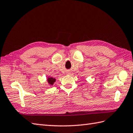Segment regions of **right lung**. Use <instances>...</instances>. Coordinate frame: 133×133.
I'll list each match as a JSON object with an SVG mask.
<instances>
[{"mask_svg": "<svg viewBox=\"0 0 133 133\" xmlns=\"http://www.w3.org/2000/svg\"><path fill=\"white\" fill-rule=\"evenodd\" d=\"M56 81V79L55 78H53L52 77H48V78H47V82L49 85H51V86H52L54 85V82Z\"/></svg>", "mask_w": 133, "mask_h": 133, "instance_id": "right-lung-1", "label": "right lung"}]
</instances>
